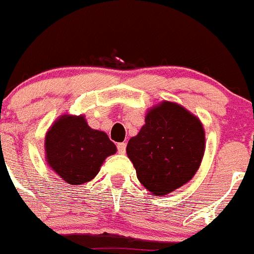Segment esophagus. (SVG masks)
Listing matches in <instances>:
<instances>
[{
  "instance_id": "34e87169",
  "label": "esophagus",
  "mask_w": 254,
  "mask_h": 254,
  "mask_svg": "<svg viewBox=\"0 0 254 254\" xmlns=\"http://www.w3.org/2000/svg\"><path fill=\"white\" fill-rule=\"evenodd\" d=\"M126 146H127V144H126V142H119L118 145H117V148H118V152L121 153V154H125L126 153Z\"/></svg>"
}]
</instances>
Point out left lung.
Segmentation results:
<instances>
[{
	"label": "left lung",
	"instance_id": "obj_1",
	"mask_svg": "<svg viewBox=\"0 0 254 254\" xmlns=\"http://www.w3.org/2000/svg\"><path fill=\"white\" fill-rule=\"evenodd\" d=\"M140 183L165 196L190 182L205 152L200 119L175 102L162 101L145 115V125L127 144Z\"/></svg>",
	"mask_w": 254,
	"mask_h": 254
}]
</instances>
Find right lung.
<instances>
[{
	"label": "right lung",
	"instance_id": "obj_1",
	"mask_svg": "<svg viewBox=\"0 0 254 254\" xmlns=\"http://www.w3.org/2000/svg\"><path fill=\"white\" fill-rule=\"evenodd\" d=\"M115 152L114 142L105 132L91 128L84 115H62L45 136L48 165L71 186L93 179Z\"/></svg>",
	"mask_w": 254,
	"mask_h": 254
}]
</instances>
